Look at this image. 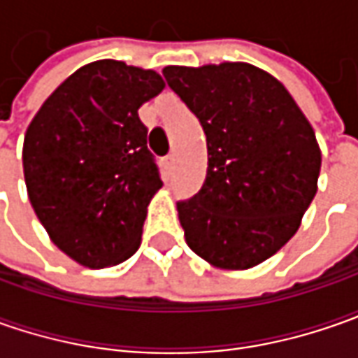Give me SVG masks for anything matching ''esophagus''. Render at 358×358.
Masks as SVG:
<instances>
[{"instance_id": "34e87169", "label": "esophagus", "mask_w": 358, "mask_h": 358, "mask_svg": "<svg viewBox=\"0 0 358 358\" xmlns=\"http://www.w3.org/2000/svg\"><path fill=\"white\" fill-rule=\"evenodd\" d=\"M173 163H175V157H173V155H167V157L163 159V167H165V171L171 173Z\"/></svg>"}]
</instances>
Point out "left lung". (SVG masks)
<instances>
[{
  "instance_id": "obj_1",
  "label": "left lung",
  "mask_w": 358,
  "mask_h": 358,
  "mask_svg": "<svg viewBox=\"0 0 358 358\" xmlns=\"http://www.w3.org/2000/svg\"><path fill=\"white\" fill-rule=\"evenodd\" d=\"M163 76L207 135L205 183L177 203L187 245L227 271L267 261L317 193L321 149L309 119L279 79L251 63L167 65Z\"/></svg>"
}]
</instances>
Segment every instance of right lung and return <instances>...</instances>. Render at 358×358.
<instances>
[{
  "label": "right lung",
  "instance_id": "add662e5",
  "mask_svg": "<svg viewBox=\"0 0 358 358\" xmlns=\"http://www.w3.org/2000/svg\"><path fill=\"white\" fill-rule=\"evenodd\" d=\"M165 87L153 69L115 59L79 67L49 95L23 139V177L49 239L90 268L119 265L141 245L163 181L139 107Z\"/></svg>",
  "mask_w": 358,
  "mask_h": 358
}]
</instances>
